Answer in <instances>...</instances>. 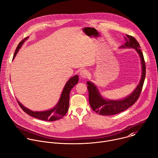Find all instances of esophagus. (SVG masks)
I'll use <instances>...</instances> for the list:
<instances>
[{
	"mask_svg": "<svg viewBox=\"0 0 158 158\" xmlns=\"http://www.w3.org/2000/svg\"><path fill=\"white\" fill-rule=\"evenodd\" d=\"M80 76L82 79H86L88 76V72L86 70H82L80 72Z\"/></svg>",
	"mask_w": 158,
	"mask_h": 158,
	"instance_id": "obj_1",
	"label": "esophagus"
}]
</instances>
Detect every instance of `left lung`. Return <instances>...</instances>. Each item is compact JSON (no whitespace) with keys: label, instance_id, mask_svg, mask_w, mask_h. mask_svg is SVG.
<instances>
[{"label":"left lung","instance_id":"8db88e82","mask_svg":"<svg viewBox=\"0 0 158 158\" xmlns=\"http://www.w3.org/2000/svg\"><path fill=\"white\" fill-rule=\"evenodd\" d=\"M124 37L126 42L120 48H133L137 51L141 60L142 76L140 82L134 91L123 99L108 100L101 95L97 87L91 82L87 81V89L89 92V102L94 111L102 116H111L116 114L125 110L138 99L141 93L146 76V64L144 56L138 42L134 37L126 35Z\"/></svg>","mask_w":158,"mask_h":158}]
</instances>
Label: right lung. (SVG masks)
<instances>
[{"label":"right lung","instance_id":"1","mask_svg":"<svg viewBox=\"0 0 158 158\" xmlns=\"http://www.w3.org/2000/svg\"><path fill=\"white\" fill-rule=\"evenodd\" d=\"M28 38L29 37H27L20 42L15 51L12 59L15 58V56L17 55L19 51V49H20L22 44L24 43L25 40H27ZM78 81H79V77L77 75H76L69 79V80L66 82L63 89L60 98L57 104L54 107H53L50 110H45V111H32L26 108L17 100L18 104L20 106V107L22 109V110H23L25 112H26L27 114L30 115L32 117H34L35 118H37L40 120L46 121H56L57 119L62 118L63 116H64L67 112V111H68L69 105V96H70L69 94L71 89L73 88V87L76 84H77Z\"/></svg>","mask_w":158,"mask_h":158}]
</instances>
